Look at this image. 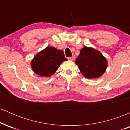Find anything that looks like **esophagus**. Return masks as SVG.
Here are the masks:
<instances>
[{
    "mask_svg": "<svg viewBox=\"0 0 130 130\" xmlns=\"http://www.w3.org/2000/svg\"><path fill=\"white\" fill-rule=\"evenodd\" d=\"M68 59L69 60H74V57H68Z\"/></svg>",
    "mask_w": 130,
    "mask_h": 130,
    "instance_id": "34e87169",
    "label": "esophagus"
}]
</instances>
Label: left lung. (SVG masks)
I'll list each match as a JSON object with an SVG mask.
<instances>
[{"mask_svg": "<svg viewBox=\"0 0 130 130\" xmlns=\"http://www.w3.org/2000/svg\"><path fill=\"white\" fill-rule=\"evenodd\" d=\"M75 63L81 73L88 79L100 77L108 67V62L100 52L87 46L80 51Z\"/></svg>", "mask_w": 130, "mask_h": 130, "instance_id": "1", "label": "left lung"}]
</instances>
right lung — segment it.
Wrapping results in <instances>:
<instances>
[{
	"label": "right lung",
	"instance_id": "right-lung-1",
	"mask_svg": "<svg viewBox=\"0 0 130 130\" xmlns=\"http://www.w3.org/2000/svg\"><path fill=\"white\" fill-rule=\"evenodd\" d=\"M63 51L49 46L40 51L31 62V67L35 73L43 77H50L63 61H67Z\"/></svg>",
	"mask_w": 130,
	"mask_h": 130
}]
</instances>
